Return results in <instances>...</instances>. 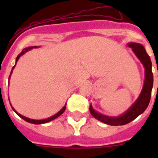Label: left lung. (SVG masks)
<instances>
[{"label":"left lung","mask_w":158,"mask_h":158,"mask_svg":"<svg viewBox=\"0 0 158 158\" xmlns=\"http://www.w3.org/2000/svg\"><path fill=\"white\" fill-rule=\"evenodd\" d=\"M129 47L132 48L134 52L137 56L138 58L141 60L145 68V80L143 88L141 92L140 96L134 105L129 109V110L120 115L119 117H108L106 115L99 114L96 112L90 106L89 110L91 115L98 119L102 122L105 123L106 125H126L130 121H132L137 118L140 114H142L148 106L149 104L150 99H151V94H152V89L153 86V74L152 72V61L150 59L149 56L146 52L144 48L141 44L139 43H129Z\"/></svg>","instance_id":"1"}]
</instances>
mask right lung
Wrapping results in <instances>:
<instances>
[{"mask_svg":"<svg viewBox=\"0 0 158 158\" xmlns=\"http://www.w3.org/2000/svg\"><path fill=\"white\" fill-rule=\"evenodd\" d=\"M31 48H26L25 51H23V52H21L20 54H19V55H18V56L16 57V61L18 60L19 58L20 57L21 55H23V53L26 52L27 51H28V50H29V49H31ZM15 66H14V67H15ZM14 67H13V68H12V69H14ZM11 72H12V70H11ZM65 108H66V106H64V107L62 108L61 110H60L59 112L56 113V115H53V116H52V117L48 118V119H45V120H33V119H29V118H27V117H25V116H23V115H20V114H19V113L16 112L15 110H14V109H13V110H15V111L16 114H17V115H18L19 116V117H21V118H22V119H23V120H25V121H27V122L32 123V124H35V125H39V124H44V123H48V122H49V121H51V120H54V119H56V117H58L59 115H61V114H62V113L64 112V110H65Z\"/></svg>","mask_w":158,"mask_h":158,"instance_id":"1","label":"right lung"}]
</instances>
